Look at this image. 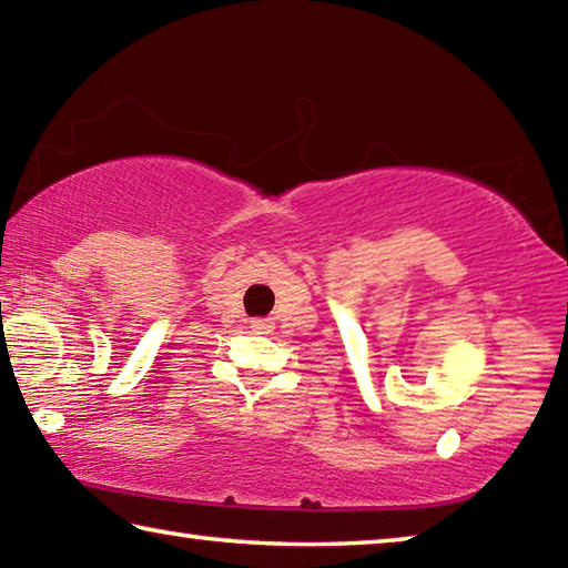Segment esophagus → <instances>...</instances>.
Segmentation results:
<instances>
[{
  "mask_svg": "<svg viewBox=\"0 0 568 568\" xmlns=\"http://www.w3.org/2000/svg\"><path fill=\"white\" fill-rule=\"evenodd\" d=\"M250 328H253L255 333H271L275 325H273V321H267V318H255V321H250Z\"/></svg>",
  "mask_w": 568,
  "mask_h": 568,
  "instance_id": "1",
  "label": "esophagus"
}]
</instances>
